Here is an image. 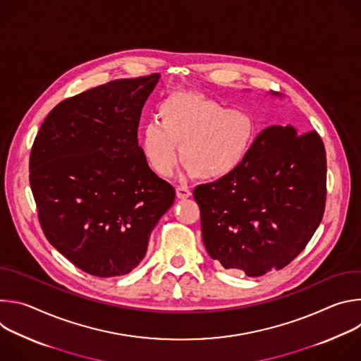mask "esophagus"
<instances>
[{"instance_id":"obj_1","label":"esophagus","mask_w":361,"mask_h":361,"mask_svg":"<svg viewBox=\"0 0 361 361\" xmlns=\"http://www.w3.org/2000/svg\"><path fill=\"white\" fill-rule=\"evenodd\" d=\"M177 197L178 198H188L191 195V190L187 185H177Z\"/></svg>"}]
</instances>
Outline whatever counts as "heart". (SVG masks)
I'll return each instance as SVG.
<instances>
[{
    "instance_id": "heart-1",
    "label": "heart",
    "mask_w": 361,
    "mask_h": 361,
    "mask_svg": "<svg viewBox=\"0 0 361 361\" xmlns=\"http://www.w3.org/2000/svg\"><path fill=\"white\" fill-rule=\"evenodd\" d=\"M141 130L140 144L145 160L161 176H170L181 161L200 180H220L234 173L247 159L255 138L251 118L228 110L219 101L194 91L166 97Z\"/></svg>"
}]
</instances>
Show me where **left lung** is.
Listing matches in <instances>:
<instances>
[{
    "label": "left lung",
    "mask_w": 361,
    "mask_h": 361,
    "mask_svg": "<svg viewBox=\"0 0 361 361\" xmlns=\"http://www.w3.org/2000/svg\"><path fill=\"white\" fill-rule=\"evenodd\" d=\"M327 161L317 131L270 126L230 176L194 190L205 250L224 269L260 277L290 264L326 209Z\"/></svg>",
    "instance_id": "left-lung-1"
}]
</instances>
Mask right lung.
I'll return each mask as SVG.
<instances>
[{"label": "right lung", "instance_id": "1", "mask_svg": "<svg viewBox=\"0 0 361 361\" xmlns=\"http://www.w3.org/2000/svg\"><path fill=\"white\" fill-rule=\"evenodd\" d=\"M160 75L114 80L49 111L30 154V185L47 240L80 270L124 276L147 252L174 187L138 145L141 110Z\"/></svg>", "mask_w": 361, "mask_h": 361}]
</instances>
